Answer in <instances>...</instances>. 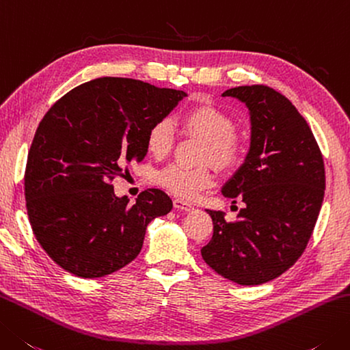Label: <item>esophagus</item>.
<instances>
[{"mask_svg":"<svg viewBox=\"0 0 350 350\" xmlns=\"http://www.w3.org/2000/svg\"><path fill=\"white\" fill-rule=\"evenodd\" d=\"M174 208L180 209V211H193L194 209L193 204L182 200V198H174Z\"/></svg>","mask_w":350,"mask_h":350,"instance_id":"obj_1","label":"esophagus"}]
</instances>
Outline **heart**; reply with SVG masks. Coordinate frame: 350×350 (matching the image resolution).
<instances>
[{"instance_id":"obj_1","label":"heart","mask_w":350,"mask_h":350,"mask_svg":"<svg viewBox=\"0 0 350 350\" xmlns=\"http://www.w3.org/2000/svg\"><path fill=\"white\" fill-rule=\"evenodd\" d=\"M185 132L203 141L202 161H209L218 170L228 171L243 161L245 152V138L234 129L232 116L212 105H198L185 112L182 118ZM147 150L154 157L165 156L174 142L173 122L168 118L154 121L147 132ZM154 182L168 193L180 198H196L204 188L214 183L209 167L202 165L187 168L182 165H168L154 176Z\"/></svg>"}]
</instances>
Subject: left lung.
Returning a JSON list of instances; mask_svg holds the SVG:
<instances>
[{
    "label": "left lung",
    "mask_w": 350,
    "mask_h": 350,
    "mask_svg": "<svg viewBox=\"0 0 350 350\" xmlns=\"http://www.w3.org/2000/svg\"><path fill=\"white\" fill-rule=\"evenodd\" d=\"M223 97L250 113L249 153L221 188L244 208L234 223L208 209L214 235L202 256L232 282L261 285L288 270L310 241L325 196L323 156L304 116L275 89L238 86Z\"/></svg>",
    "instance_id": "1"
}]
</instances>
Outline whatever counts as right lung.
I'll return each instance as SVG.
<instances>
[{
    "instance_id": "obj_1",
    "label": "right lung",
    "mask_w": 350,
    "mask_h": 350,
    "mask_svg": "<svg viewBox=\"0 0 350 350\" xmlns=\"http://www.w3.org/2000/svg\"><path fill=\"white\" fill-rule=\"evenodd\" d=\"M187 97L141 80L101 77L74 88L45 113L27 157L24 189L33 234L54 262L103 278L139 255L148 223L171 198L147 189L129 204L111 182L147 154V132Z\"/></svg>"
}]
</instances>
